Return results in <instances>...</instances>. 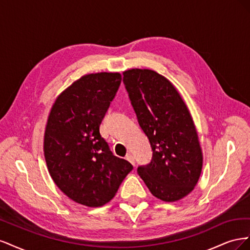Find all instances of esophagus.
Listing matches in <instances>:
<instances>
[{
    "label": "esophagus",
    "mask_w": 250,
    "mask_h": 250,
    "mask_svg": "<svg viewBox=\"0 0 250 250\" xmlns=\"http://www.w3.org/2000/svg\"><path fill=\"white\" fill-rule=\"evenodd\" d=\"M126 160L129 162V163H131L133 166L135 165V161H134V157L131 155V154H127L126 155Z\"/></svg>",
    "instance_id": "34e87169"
}]
</instances>
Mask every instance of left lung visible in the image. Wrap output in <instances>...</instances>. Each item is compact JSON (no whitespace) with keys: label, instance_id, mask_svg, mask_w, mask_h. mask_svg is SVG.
I'll return each instance as SVG.
<instances>
[{"label":"left lung","instance_id":"8db88e82","mask_svg":"<svg viewBox=\"0 0 250 250\" xmlns=\"http://www.w3.org/2000/svg\"><path fill=\"white\" fill-rule=\"evenodd\" d=\"M123 83L152 158L138 173L155 197L176 201L193 191L202 169L198 135L187 105L172 83L151 70L123 73Z\"/></svg>","mask_w":250,"mask_h":250}]
</instances>
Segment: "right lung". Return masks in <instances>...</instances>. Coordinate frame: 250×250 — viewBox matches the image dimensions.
Returning a JSON list of instances; mask_svg holds the SVG:
<instances>
[{"label": "right lung", "mask_w": 250, "mask_h": 250, "mask_svg": "<svg viewBox=\"0 0 250 250\" xmlns=\"http://www.w3.org/2000/svg\"><path fill=\"white\" fill-rule=\"evenodd\" d=\"M119 73L89 74L59 95L44 131L50 175L67 197L101 207L116 195L133 167L110 151L100 125L120 87Z\"/></svg>", "instance_id": "obj_1"}]
</instances>
